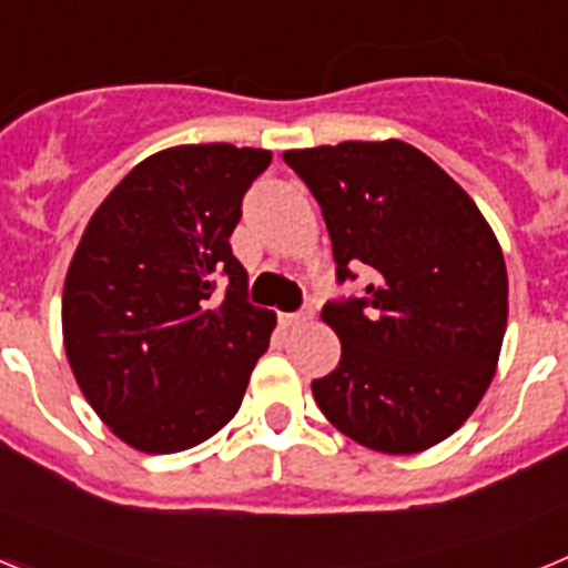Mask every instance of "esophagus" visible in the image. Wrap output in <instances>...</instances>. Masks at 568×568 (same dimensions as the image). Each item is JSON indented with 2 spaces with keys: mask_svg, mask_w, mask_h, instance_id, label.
I'll return each mask as SVG.
<instances>
[{
  "mask_svg": "<svg viewBox=\"0 0 568 568\" xmlns=\"http://www.w3.org/2000/svg\"><path fill=\"white\" fill-rule=\"evenodd\" d=\"M310 318H313V310H301V313H281L278 315L281 327H287V329L301 327V324H307Z\"/></svg>",
  "mask_w": 568,
  "mask_h": 568,
  "instance_id": "1",
  "label": "esophagus"
}]
</instances>
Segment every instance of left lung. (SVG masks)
<instances>
[{
    "mask_svg": "<svg viewBox=\"0 0 568 568\" xmlns=\"http://www.w3.org/2000/svg\"><path fill=\"white\" fill-rule=\"evenodd\" d=\"M333 239L335 275L369 281L321 310L341 338L315 404L355 444L415 455L460 429L489 389L509 315L500 244L469 193L413 144L287 150Z\"/></svg>",
    "mask_w": 568,
    "mask_h": 568,
    "instance_id": "obj_1",
    "label": "left lung"
}]
</instances>
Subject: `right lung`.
<instances>
[{
	"instance_id": "1",
	"label": "right lung",
	"mask_w": 568,
	"mask_h": 568,
	"mask_svg": "<svg viewBox=\"0 0 568 568\" xmlns=\"http://www.w3.org/2000/svg\"><path fill=\"white\" fill-rule=\"evenodd\" d=\"M270 150L179 144L99 204L68 267L64 353L93 413L150 455L213 438L235 413L275 313L247 301L230 250Z\"/></svg>"
}]
</instances>
